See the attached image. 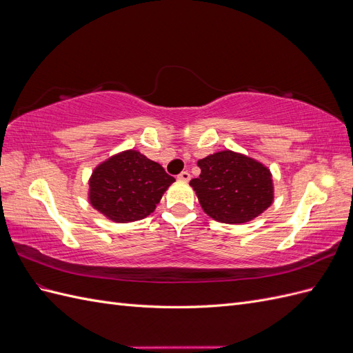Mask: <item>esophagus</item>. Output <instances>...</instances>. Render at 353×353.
<instances>
[{"label":"esophagus","mask_w":353,"mask_h":353,"mask_svg":"<svg viewBox=\"0 0 353 353\" xmlns=\"http://www.w3.org/2000/svg\"><path fill=\"white\" fill-rule=\"evenodd\" d=\"M178 179L179 181H190V172H188V170H183V172L178 175Z\"/></svg>","instance_id":"esophagus-1"}]
</instances>
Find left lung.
<instances>
[{
  "label": "left lung",
  "instance_id": "left-lung-1",
  "mask_svg": "<svg viewBox=\"0 0 353 353\" xmlns=\"http://www.w3.org/2000/svg\"><path fill=\"white\" fill-rule=\"evenodd\" d=\"M200 176L190 181L200 206L223 223H244L272 205L270 169L258 160L231 150L200 159Z\"/></svg>",
  "mask_w": 353,
  "mask_h": 353
}]
</instances>
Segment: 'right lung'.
I'll return each mask as SVG.
<instances>
[{
    "label": "right lung",
    "mask_w": 353,
    "mask_h": 353,
    "mask_svg": "<svg viewBox=\"0 0 353 353\" xmlns=\"http://www.w3.org/2000/svg\"><path fill=\"white\" fill-rule=\"evenodd\" d=\"M175 181L165 169L137 150L112 156L94 169L90 203L113 222L140 221L154 212Z\"/></svg>",
    "instance_id": "1"
}]
</instances>
